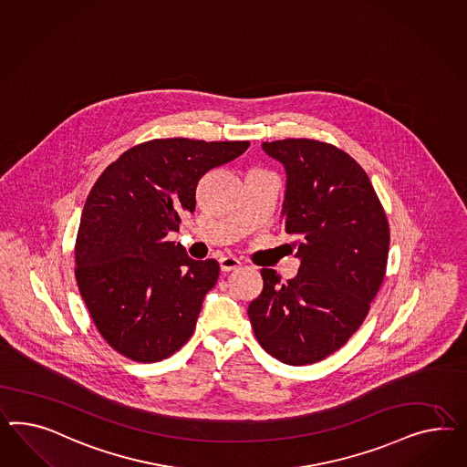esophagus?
Masks as SVG:
<instances>
[{
  "label": "esophagus",
  "mask_w": 467,
  "mask_h": 467,
  "mask_svg": "<svg viewBox=\"0 0 467 467\" xmlns=\"http://www.w3.org/2000/svg\"><path fill=\"white\" fill-rule=\"evenodd\" d=\"M219 265H221L223 272H233V270H238L241 264L236 258H233V256H223V258L219 260Z\"/></svg>",
  "instance_id": "34e87169"
}]
</instances>
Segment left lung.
<instances>
[{"label":"left lung","mask_w":467,"mask_h":467,"mask_svg":"<svg viewBox=\"0 0 467 467\" xmlns=\"http://www.w3.org/2000/svg\"><path fill=\"white\" fill-rule=\"evenodd\" d=\"M285 170L282 227L299 272L287 284L262 268L264 290L248 316L266 353L289 366L341 348L366 319L386 275L389 226L362 166L315 139L264 142Z\"/></svg>","instance_id":"1"}]
</instances>
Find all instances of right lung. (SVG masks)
Masks as SVG:
<instances>
[{"label": "right lung", "mask_w": 467, "mask_h": 467, "mask_svg": "<svg viewBox=\"0 0 467 467\" xmlns=\"http://www.w3.org/2000/svg\"><path fill=\"white\" fill-rule=\"evenodd\" d=\"M248 146L154 139L124 152L93 185L76 236V280L101 337L117 352L158 362L192 337L219 264L190 258L166 236L195 211L199 180Z\"/></svg>", "instance_id": "obj_1"}]
</instances>
